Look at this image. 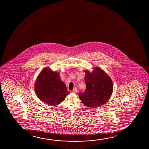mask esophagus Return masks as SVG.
I'll return each mask as SVG.
<instances>
[{"mask_svg": "<svg viewBox=\"0 0 149 149\" xmlns=\"http://www.w3.org/2000/svg\"><path fill=\"white\" fill-rule=\"evenodd\" d=\"M72 92H73V93H77L78 92V90L77 89V88H74L73 90V91H72Z\"/></svg>", "mask_w": 149, "mask_h": 149, "instance_id": "1", "label": "esophagus"}]
</instances>
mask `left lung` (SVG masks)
Wrapping results in <instances>:
<instances>
[{
  "instance_id": "8db88e82",
  "label": "left lung",
  "mask_w": 149,
  "mask_h": 149,
  "mask_svg": "<svg viewBox=\"0 0 149 149\" xmlns=\"http://www.w3.org/2000/svg\"><path fill=\"white\" fill-rule=\"evenodd\" d=\"M86 88L79 93L80 99L87 107L95 108L107 102L112 95L113 84L110 77L99 67L94 68L92 72L84 71Z\"/></svg>"
}]
</instances>
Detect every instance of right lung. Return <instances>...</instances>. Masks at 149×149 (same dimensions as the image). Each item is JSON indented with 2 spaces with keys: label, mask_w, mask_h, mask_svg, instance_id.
I'll return each instance as SVG.
<instances>
[{
  "label": "right lung",
  "mask_w": 149,
  "mask_h": 149,
  "mask_svg": "<svg viewBox=\"0 0 149 149\" xmlns=\"http://www.w3.org/2000/svg\"><path fill=\"white\" fill-rule=\"evenodd\" d=\"M35 90L41 101L52 106L60 104L70 93L58 73L49 68L44 69L38 76Z\"/></svg>",
  "instance_id": "right-lung-1"
}]
</instances>
